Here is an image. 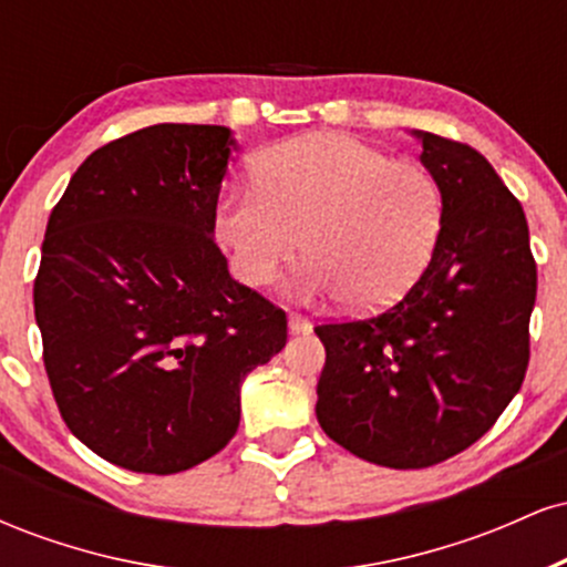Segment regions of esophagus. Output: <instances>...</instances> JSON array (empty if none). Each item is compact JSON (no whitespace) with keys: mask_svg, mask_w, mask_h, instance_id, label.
<instances>
[{"mask_svg":"<svg viewBox=\"0 0 567 567\" xmlns=\"http://www.w3.org/2000/svg\"><path fill=\"white\" fill-rule=\"evenodd\" d=\"M288 324H290V333H306V330L311 328L309 317L298 315V311H290V317H288Z\"/></svg>","mask_w":567,"mask_h":567,"instance_id":"34e87169","label":"esophagus"}]
</instances>
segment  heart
Here are the masks:
<instances>
[{"label": "heart", "instance_id": "b5f03b06", "mask_svg": "<svg viewBox=\"0 0 567 567\" xmlns=\"http://www.w3.org/2000/svg\"><path fill=\"white\" fill-rule=\"evenodd\" d=\"M247 285L271 282L306 243L301 288L381 309L413 288L442 229V188L426 167L343 133H311L258 154L252 188L216 213Z\"/></svg>", "mask_w": 567, "mask_h": 567}]
</instances>
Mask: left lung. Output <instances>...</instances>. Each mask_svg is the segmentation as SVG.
<instances>
[{"mask_svg": "<svg viewBox=\"0 0 567 567\" xmlns=\"http://www.w3.org/2000/svg\"><path fill=\"white\" fill-rule=\"evenodd\" d=\"M415 135L442 188L432 261L389 309L315 328L317 421L389 470L453 458L496 424L528 370L538 279L523 205L491 162L461 141Z\"/></svg>", "mask_w": 567, "mask_h": 567, "instance_id": "1", "label": "left lung"}]
</instances>
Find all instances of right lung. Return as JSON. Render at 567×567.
Listing matches in <instances>:
<instances>
[{"mask_svg":"<svg viewBox=\"0 0 567 567\" xmlns=\"http://www.w3.org/2000/svg\"><path fill=\"white\" fill-rule=\"evenodd\" d=\"M231 133L152 125L95 148L42 243L34 315L61 419L130 472L178 474L239 426V386L288 317L234 282L213 239Z\"/></svg>","mask_w":567,"mask_h":567,"instance_id":"right-lung-1","label":"right lung"}]
</instances>
